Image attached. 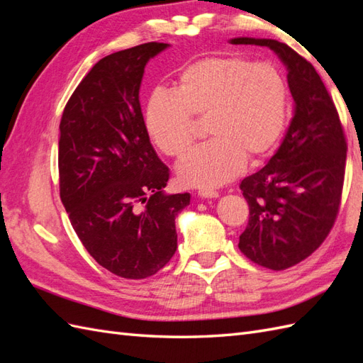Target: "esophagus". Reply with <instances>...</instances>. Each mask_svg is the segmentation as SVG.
<instances>
[{"label": "esophagus", "mask_w": 363, "mask_h": 363, "mask_svg": "<svg viewBox=\"0 0 363 363\" xmlns=\"http://www.w3.org/2000/svg\"><path fill=\"white\" fill-rule=\"evenodd\" d=\"M199 196L200 199H218L219 192L213 191V189H201V191H199Z\"/></svg>", "instance_id": "obj_1"}]
</instances>
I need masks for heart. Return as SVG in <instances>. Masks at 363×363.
I'll list each match as a JSON object with an SVG mask.
<instances>
[{"label":"heart","instance_id":"1","mask_svg":"<svg viewBox=\"0 0 363 363\" xmlns=\"http://www.w3.org/2000/svg\"><path fill=\"white\" fill-rule=\"evenodd\" d=\"M289 108V86L272 63L244 56H211L179 71L174 91L155 89L145 107V127L156 147L179 159L195 138L194 118H207L212 139L191 151L177 175L189 188L211 189L269 155Z\"/></svg>","mask_w":363,"mask_h":363}]
</instances>
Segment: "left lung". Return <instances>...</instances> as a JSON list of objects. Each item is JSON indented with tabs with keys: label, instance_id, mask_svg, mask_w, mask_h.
Segmentation results:
<instances>
[{
	"label": "left lung",
	"instance_id": "1",
	"mask_svg": "<svg viewBox=\"0 0 363 363\" xmlns=\"http://www.w3.org/2000/svg\"><path fill=\"white\" fill-rule=\"evenodd\" d=\"M230 43L268 47L288 69L289 128L265 167L240 183L250 218L239 250L257 265L281 271L309 257L330 233L342 195L347 140L311 62L274 39L235 38Z\"/></svg>",
	"mask_w": 363,
	"mask_h": 363
}]
</instances>
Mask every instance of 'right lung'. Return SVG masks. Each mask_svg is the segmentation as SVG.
I'll return each instance as SVG.
<instances>
[{"label":"right lung","mask_w":363,"mask_h":363,"mask_svg":"<svg viewBox=\"0 0 363 363\" xmlns=\"http://www.w3.org/2000/svg\"><path fill=\"white\" fill-rule=\"evenodd\" d=\"M168 43L106 56L77 86L60 119V199L87 252L115 276H155L177 250L175 218L191 195L163 192L169 168L152 148L139 89Z\"/></svg>","instance_id":"1"}]
</instances>
